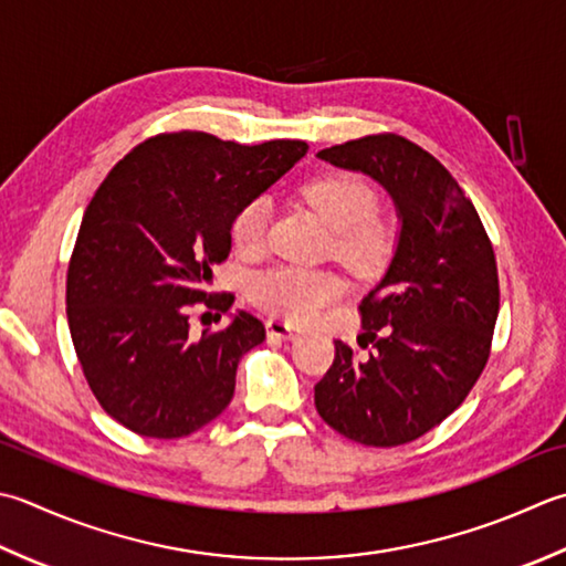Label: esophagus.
Masks as SVG:
<instances>
[{"label": "esophagus", "mask_w": 566, "mask_h": 566, "mask_svg": "<svg viewBox=\"0 0 566 566\" xmlns=\"http://www.w3.org/2000/svg\"><path fill=\"white\" fill-rule=\"evenodd\" d=\"M298 334H302V331H298V328L292 326V324H286V321H280V318H270V321H268V336H270V338H284V340H290V338H296Z\"/></svg>", "instance_id": "1"}]
</instances>
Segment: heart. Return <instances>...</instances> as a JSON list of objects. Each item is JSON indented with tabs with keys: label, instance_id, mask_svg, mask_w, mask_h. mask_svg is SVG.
Here are the masks:
<instances>
[{
	"label": "heart",
	"instance_id": "b5f03b06",
	"mask_svg": "<svg viewBox=\"0 0 566 566\" xmlns=\"http://www.w3.org/2000/svg\"><path fill=\"white\" fill-rule=\"evenodd\" d=\"M302 196L334 230V254L350 272L370 276L392 258L395 228L390 220L378 216L380 196L360 174H321L304 184ZM270 223V198H252L232 218V242L248 258H260L268 250ZM343 294H346V282L336 272L296 268V264H276L254 274L250 282L252 304L290 324H308Z\"/></svg>",
	"mask_w": 566,
	"mask_h": 566
}]
</instances>
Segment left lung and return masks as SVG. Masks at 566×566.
<instances>
[{
    "label": "left lung",
    "mask_w": 566,
    "mask_h": 566,
    "mask_svg": "<svg viewBox=\"0 0 566 566\" xmlns=\"http://www.w3.org/2000/svg\"><path fill=\"white\" fill-rule=\"evenodd\" d=\"M318 157L380 181L402 230L382 282L358 306V346L373 350L336 340L314 402L346 439L400 447L444 422L489 363L501 308L495 252L459 181L407 137L382 132Z\"/></svg>",
    "instance_id": "1"
}]
</instances>
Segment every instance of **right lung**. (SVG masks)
Returning <instances> with one entry per match:
<instances>
[{"mask_svg":"<svg viewBox=\"0 0 566 566\" xmlns=\"http://www.w3.org/2000/svg\"><path fill=\"white\" fill-rule=\"evenodd\" d=\"M306 149L298 139L248 147L161 132L99 184L69 262L65 312L85 380L115 422L179 439L230 405L238 363L264 340V324L240 312L228 328L196 336L188 316L232 306L230 292H210L232 218Z\"/></svg>","mask_w":566,"mask_h":566,"instance_id":"right-lung-1","label":"right lung"}]
</instances>
